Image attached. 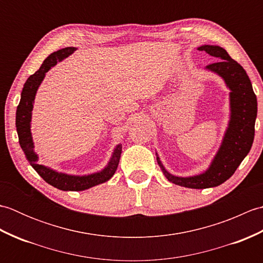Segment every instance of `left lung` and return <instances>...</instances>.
<instances>
[{"instance_id": "8db88e82", "label": "left lung", "mask_w": 263, "mask_h": 263, "mask_svg": "<svg viewBox=\"0 0 263 263\" xmlns=\"http://www.w3.org/2000/svg\"><path fill=\"white\" fill-rule=\"evenodd\" d=\"M198 49L219 59L217 62L206 65V69L224 78L226 85L231 89L232 113L230 125L219 152L217 153L209 170L203 174L192 177H177L170 174L164 168L158 157L157 161L170 182L190 189H206L218 186L227 181L241 165L242 160L247 157L254 139L258 104L252 83L247 72L241 64L230 57L224 48L203 45Z\"/></svg>"}]
</instances>
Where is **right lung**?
<instances>
[{"label":"right lung","instance_id":"obj_1","mask_svg":"<svg viewBox=\"0 0 263 263\" xmlns=\"http://www.w3.org/2000/svg\"><path fill=\"white\" fill-rule=\"evenodd\" d=\"M74 51V47H65L59 49L58 52L52 53L45 59L39 70H37L35 73L31 74L27 79L24 89H22L21 99L18 107H16L15 113V126L19 137V143L29 164L43 177L44 181L51 184L54 187L63 190V191H83V190H87L108 181L116 172L122 152V146L119 144L114 150V154L111 156L108 166L102 172L88 176H72L62 174V173H58L48 168V167L36 163L38 157L33 153V143L30 132L31 110L36 91L41 82L43 81L44 77H45L46 72L57 64L58 61H62L63 59L68 58Z\"/></svg>","mask_w":263,"mask_h":263}]
</instances>
